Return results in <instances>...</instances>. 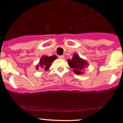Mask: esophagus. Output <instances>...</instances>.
I'll list each match as a JSON object with an SVG mask.
<instances>
[{
    "label": "esophagus",
    "mask_w": 123,
    "mask_h": 123,
    "mask_svg": "<svg viewBox=\"0 0 123 123\" xmlns=\"http://www.w3.org/2000/svg\"><path fill=\"white\" fill-rule=\"evenodd\" d=\"M60 59H63L64 58V55H60V56H58Z\"/></svg>",
    "instance_id": "obj_1"
}]
</instances>
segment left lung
Masks as SVG:
<instances>
[{"label":"left lung","mask_w":123,"mask_h":123,"mask_svg":"<svg viewBox=\"0 0 123 123\" xmlns=\"http://www.w3.org/2000/svg\"><path fill=\"white\" fill-rule=\"evenodd\" d=\"M68 63L69 67L73 69V72L76 74H83L84 70L88 65L86 61L80 58L77 54H74L71 60H68Z\"/></svg>","instance_id":"obj_1"}]
</instances>
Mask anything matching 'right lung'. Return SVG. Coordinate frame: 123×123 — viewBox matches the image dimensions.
<instances>
[{"label":"right lung","mask_w":123,"mask_h":123,"mask_svg":"<svg viewBox=\"0 0 123 123\" xmlns=\"http://www.w3.org/2000/svg\"><path fill=\"white\" fill-rule=\"evenodd\" d=\"M57 58L55 55H52L50 56H43L41 57V60L39 61V63L37 64L36 66V69L38 68H42L43 69H45V71L48 70L50 67H51L53 61L55 60Z\"/></svg>","instance_id":"1"}]
</instances>
